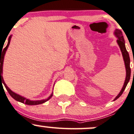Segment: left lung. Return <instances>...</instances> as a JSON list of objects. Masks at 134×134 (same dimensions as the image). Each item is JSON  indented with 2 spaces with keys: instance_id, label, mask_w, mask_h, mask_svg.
<instances>
[{
  "instance_id": "1",
  "label": "left lung",
  "mask_w": 134,
  "mask_h": 134,
  "mask_svg": "<svg viewBox=\"0 0 134 134\" xmlns=\"http://www.w3.org/2000/svg\"><path fill=\"white\" fill-rule=\"evenodd\" d=\"M115 36L117 38V43L119 45V48H120L121 52L122 55H123V60H124L125 63V69H126V78H125V80L124 84H123V87H122L121 90L119 92V93L116 96V97L114 99V101H115L116 100H117L118 98L123 94V91L126 88V86H127L128 83H129V80L130 79V75H131V70L130 67V57H129V54L128 53L127 50L126 49V47H125V42L124 38L123 36V33L120 30L117 29H116L114 31V32Z\"/></svg>"
}]
</instances>
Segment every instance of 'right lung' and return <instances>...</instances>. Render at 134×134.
Here are the masks:
<instances>
[{
	"label": "right lung",
	"instance_id": "obj_1",
	"mask_svg": "<svg viewBox=\"0 0 134 134\" xmlns=\"http://www.w3.org/2000/svg\"><path fill=\"white\" fill-rule=\"evenodd\" d=\"M11 37H12V35H10V36L8 38V44H7L6 47L2 50V48H1V85L2 86V84L4 85L5 89H6L7 91H8V93H9L10 95L11 96V97L15 99L16 101L21 102L23 103H25L26 105H39V104H42V103H44L47 101H48V100H50L52 98V96L53 95V93L50 94L49 97L47 99H43V100H31L29 99L26 98L24 97V96L20 95V94H16V93L13 92V91H11L9 87L7 86V85L5 84V82H4L3 77H2V73H3V64H4V55H5V52H6V50L8 49V47H9L10 41H11Z\"/></svg>",
	"mask_w": 134,
	"mask_h": 134
}]
</instances>
